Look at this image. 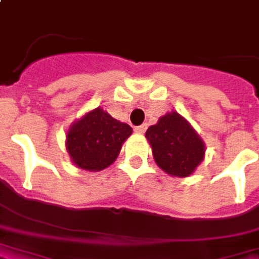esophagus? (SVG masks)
Wrapping results in <instances>:
<instances>
[{"label":"esophagus","instance_id":"34e87169","mask_svg":"<svg viewBox=\"0 0 259 259\" xmlns=\"http://www.w3.org/2000/svg\"><path fill=\"white\" fill-rule=\"evenodd\" d=\"M135 132L139 133V135H143L145 132H146V124H142V126H136L135 127Z\"/></svg>","mask_w":259,"mask_h":259}]
</instances>
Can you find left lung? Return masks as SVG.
Here are the masks:
<instances>
[{
  "mask_svg": "<svg viewBox=\"0 0 259 259\" xmlns=\"http://www.w3.org/2000/svg\"><path fill=\"white\" fill-rule=\"evenodd\" d=\"M156 165L174 178H188L205 159V143L191 123L178 112L159 117L146 130Z\"/></svg>",
  "mask_w": 259,
  "mask_h": 259,
  "instance_id": "1",
  "label": "left lung"
}]
</instances>
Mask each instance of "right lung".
<instances>
[{"label": "right lung", "instance_id": "add662e5", "mask_svg": "<svg viewBox=\"0 0 259 259\" xmlns=\"http://www.w3.org/2000/svg\"><path fill=\"white\" fill-rule=\"evenodd\" d=\"M132 132L127 123L112 117L103 107H96L68 127L66 149L77 167L99 172L117 159Z\"/></svg>", "mask_w": 259, "mask_h": 259}]
</instances>
